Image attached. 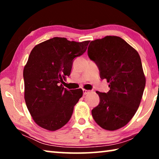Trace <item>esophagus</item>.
Instances as JSON below:
<instances>
[{"mask_svg":"<svg viewBox=\"0 0 159 159\" xmlns=\"http://www.w3.org/2000/svg\"><path fill=\"white\" fill-rule=\"evenodd\" d=\"M89 92H90L89 90H85V89H83V95H87L88 93H89Z\"/></svg>","mask_w":159,"mask_h":159,"instance_id":"1","label":"esophagus"}]
</instances>
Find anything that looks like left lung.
Returning <instances> with one entry per match:
<instances>
[{
  "label": "left lung",
  "instance_id": "8db88e82",
  "mask_svg": "<svg viewBox=\"0 0 159 159\" xmlns=\"http://www.w3.org/2000/svg\"><path fill=\"white\" fill-rule=\"evenodd\" d=\"M88 55L110 88L107 93L96 92L99 103L92 110L93 117L102 128L117 130L130 121L140 104L146 83L140 57L127 42L114 36L91 41Z\"/></svg>",
  "mask_w": 159,
  "mask_h": 159
}]
</instances>
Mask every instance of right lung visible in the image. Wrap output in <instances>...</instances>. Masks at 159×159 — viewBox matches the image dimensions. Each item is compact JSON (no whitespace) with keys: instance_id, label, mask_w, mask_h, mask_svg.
<instances>
[{"instance_id":"right-lung-1","label":"right lung","mask_w":159,"mask_h":159,"mask_svg":"<svg viewBox=\"0 0 159 159\" xmlns=\"http://www.w3.org/2000/svg\"><path fill=\"white\" fill-rule=\"evenodd\" d=\"M89 42L55 37L31 50L23 72L25 99L34 120L41 128L57 130L71 118L83 90H68L61 83L71 74L74 60L85 52Z\"/></svg>"}]
</instances>
